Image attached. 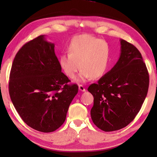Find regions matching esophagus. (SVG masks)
<instances>
[{"mask_svg": "<svg viewBox=\"0 0 157 157\" xmlns=\"http://www.w3.org/2000/svg\"><path fill=\"white\" fill-rule=\"evenodd\" d=\"M79 90L81 91H86V89L83 85H79Z\"/></svg>", "mask_w": 157, "mask_h": 157, "instance_id": "obj_1", "label": "esophagus"}]
</instances>
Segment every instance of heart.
<instances>
[{"instance_id": "obj_1", "label": "heart", "mask_w": 157, "mask_h": 157, "mask_svg": "<svg viewBox=\"0 0 157 157\" xmlns=\"http://www.w3.org/2000/svg\"><path fill=\"white\" fill-rule=\"evenodd\" d=\"M67 50L68 54L59 57V63L69 78H73L79 68L82 70L76 79L79 82H86L92 77L100 78L107 72L111 48L106 41L88 34H79L70 41Z\"/></svg>"}]
</instances>
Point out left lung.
Here are the masks:
<instances>
[{
  "instance_id": "8db88e82",
  "label": "left lung",
  "mask_w": 157,
  "mask_h": 157,
  "mask_svg": "<svg viewBox=\"0 0 157 157\" xmlns=\"http://www.w3.org/2000/svg\"><path fill=\"white\" fill-rule=\"evenodd\" d=\"M121 45L116 65L88 88L94 98L91 119L105 132L128 125L139 112L148 91L149 74L139 50L123 39Z\"/></svg>"
}]
</instances>
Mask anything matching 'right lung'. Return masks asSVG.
I'll return each mask as SVG.
<instances>
[{
	"label": "right lung",
	"mask_w": 157,
	"mask_h": 157,
	"mask_svg": "<svg viewBox=\"0 0 157 157\" xmlns=\"http://www.w3.org/2000/svg\"><path fill=\"white\" fill-rule=\"evenodd\" d=\"M55 44L44 35L18 50L10 75L9 93L25 123L41 132H52L64 123L69 105L78 92L62 72Z\"/></svg>",
	"instance_id": "1"
}]
</instances>
